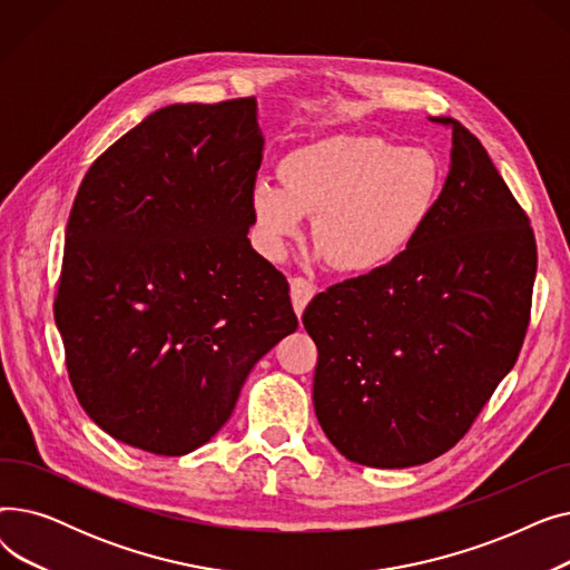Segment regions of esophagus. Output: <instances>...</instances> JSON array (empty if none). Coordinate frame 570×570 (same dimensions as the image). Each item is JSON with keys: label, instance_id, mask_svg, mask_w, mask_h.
<instances>
[{"label": "esophagus", "instance_id": "1", "mask_svg": "<svg viewBox=\"0 0 570 570\" xmlns=\"http://www.w3.org/2000/svg\"><path fill=\"white\" fill-rule=\"evenodd\" d=\"M314 293H316V286L309 279H305V277H293L291 279V301H293V309H295L297 316L305 312V307L314 297Z\"/></svg>", "mask_w": 570, "mask_h": 570}]
</instances>
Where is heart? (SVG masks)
<instances>
[{
    "label": "heart",
    "instance_id": "b5f03b06",
    "mask_svg": "<svg viewBox=\"0 0 570 570\" xmlns=\"http://www.w3.org/2000/svg\"><path fill=\"white\" fill-rule=\"evenodd\" d=\"M282 187L258 183L252 209L265 247L282 254L314 219L316 254L342 275L397 261L434 215L443 173L421 147L367 134L325 136L279 161Z\"/></svg>",
    "mask_w": 570,
    "mask_h": 570
}]
</instances>
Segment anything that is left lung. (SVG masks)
<instances>
[{
  "label": "left lung",
  "mask_w": 570,
  "mask_h": 570,
  "mask_svg": "<svg viewBox=\"0 0 570 570\" xmlns=\"http://www.w3.org/2000/svg\"><path fill=\"white\" fill-rule=\"evenodd\" d=\"M434 215L387 267L318 293L314 411L357 464L406 469L469 432L513 370L531 312L535 237L485 147L453 117Z\"/></svg>",
  "instance_id": "obj_1"
}]
</instances>
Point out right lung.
<instances>
[{"mask_svg": "<svg viewBox=\"0 0 570 570\" xmlns=\"http://www.w3.org/2000/svg\"><path fill=\"white\" fill-rule=\"evenodd\" d=\"M261 159L254 97L175 104L82 177L55 323L76 397L112 439L196 451L295 333L288 282L247 237Z\"/></svg>", "mask_w": 570, "mask_h": 570, "instance_id": "right-lung-1", "label": "right lung"}]
</instances>
